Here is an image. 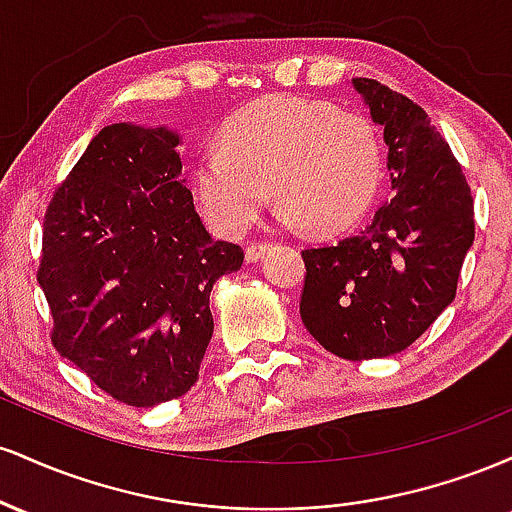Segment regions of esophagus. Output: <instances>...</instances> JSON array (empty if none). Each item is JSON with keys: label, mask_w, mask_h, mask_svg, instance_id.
<instances>
[{"label": "esophagus", "mask_w": 512, "mask_h": 512, "mask_svg": "<svg viewBox=\"0 0 512 512\" xmlns=\"http://www.w3.org/2000/svg\"><path fill=\"white\" fill-rule=\"evenodd\" d=\"M269 252V245L267 243H252L248 245V250H245V260L248 262H260L264 255Z\"/></svg>", "instance_id": "34e87169"}]
</instances>
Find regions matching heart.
I'll return each mask as SVG.
<instances>
[{
	"label": "heart",
	"instance_id": "heart-1",
	"mask_svg": "<svg viewBox=\"0 0 512 512\" xmlns=\"http://www.w3.org/2000/svg\"><path fill=\"white\" fill-rule=\"evenodd\" d=\"M383 175L375 127L332 103L267 98L233 117L223 146L195 163V190L221 231L243 233L269 199L286 226L330 233L349 226L373 199Z\"/></svg>",
	"mask_w": 512,
	"mask_h": 512
}]
</instances>
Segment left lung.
<instances>
[{
  "label": "left lung",
  "instance_id": "8db88e82",
  "mask_svg": "<svg viewBox=\"0 0 512 512\" xmlns=\"http://www.w3.org/2000/svg\"><path fill=\"white\" fill-rule=\"evenodd\" d=\"M385 129L390 195L363 228L303 250L301 320L349 361L399 354L455 301L474 243L469 185L431 117L375 79H351Z\"/></svg>",
  "mask_w": 512,
  "mask_h": 512
}]
</instances>
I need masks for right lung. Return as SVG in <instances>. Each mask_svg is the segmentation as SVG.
<instances>
[{
    "label": "right lung",
    "instance_id": "obj_1",
    "mask_svg": "<svg viewBox=\"0 0 512 512\" xmlns=\"http://www.w3.org/2000/svg\"><path fill=\"white\" fill-rule=\"evenodd\" d=\"M182 137L168 127H103L43 223L38 284L52 344L129 407L182 397L211 342V286L243 264L214 240L180 178Z\"/></svg>",
    "mask_w": 512,
    "mask_h": 512
}]
</instances>
